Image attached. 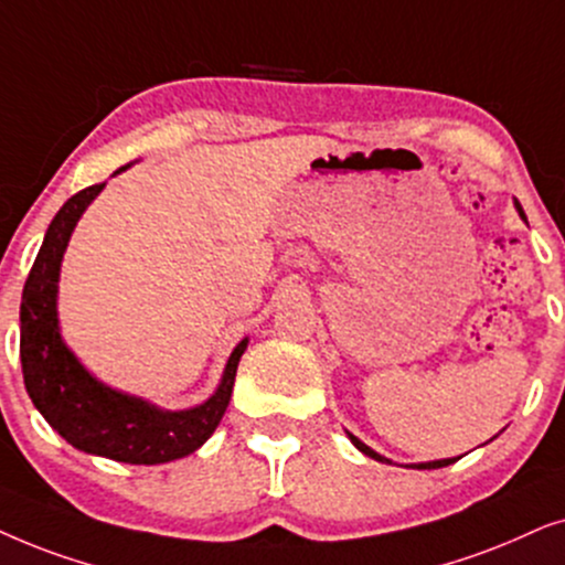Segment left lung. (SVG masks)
<instances>
[{"label":"left lung","mask_w":565,"mask_h":565,"mask_svg":"<svg viewBox=\"0 0 565 565\" xmlns=\"http://www.w3.org/2000/svg\"><path fill=\"white\" fill-rule=\"evenodd\" d=\"M514 206H516L519 216H522V220L527 222V216H524V212H522V204H519V201H514ZM345 434H349V431H345ZM349 439L353 441V447H356L359 452H364L366 457H372V460H377V462H390L387 457H382V455L374 452L372 447H366L364 441L356 439V436H353V434H349ZM457 460H460V457H449V460H434V462H418V465H408V468H416V470H436V468H447V465H452V462H457Z\"/></svg>","instance_id":"1"}]
</instances>
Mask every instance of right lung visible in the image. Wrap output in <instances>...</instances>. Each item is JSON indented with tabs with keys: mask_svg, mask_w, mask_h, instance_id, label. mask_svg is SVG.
I'll return each mask as SVG.
<instances>
[{
	"mask_svg": "<svg viewBox=\"0 0 565 565\" xmlns=\"http://www.w3.org/2000/svg\"><path fill=\"white\" fill-rule=\"evenodd\" d=\"M103 188L105 183L89 185L58 209L30 268L20 305L22 377L30 401L72 447L116 462L162 465L195 452L220 426L247 338L232 351L216 393L188 411H162L141 397L118 393L79 364L58 333V270L79 216Z\"/></svg>",
	"mask_w": 565,
	"mask_h": 565,
	"instance_id": "right-lung-1",
	"label": "right lung"
}]
</instances>
